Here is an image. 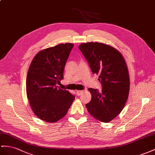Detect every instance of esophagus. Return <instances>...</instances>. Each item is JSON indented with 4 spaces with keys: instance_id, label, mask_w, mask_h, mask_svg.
<instances>
[{
    "instance_id": "esophagus-1",
    "label": "esophagus",
    "mask_w": 155,
    "mask_h": 155,
    "mask_svg": "<svg viewBox=\"0 0 155 155\" xmlns=\"http://www.w3.org/2000/svg\"><path fill=\"white\" fill-rule=\"evenodd\" d=\"M83 91L82 90H77V94L78 96H81V95L82 94Z\"/></svg>"
}]
</instances>
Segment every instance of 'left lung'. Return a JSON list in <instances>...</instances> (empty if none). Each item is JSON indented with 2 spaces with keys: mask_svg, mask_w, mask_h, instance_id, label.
Returning <instances> with one entry per match:
<instances>
[{
  "mask_svg": "<svg viewBox=\"0 0 155 155\" xmlns=\"http://www.w3.org/2000/svg\"><path fill=\"white\" fill-rule=\"evenodd\" d=\"M78 48L102 86L101 91L88 88L92 100L86 108L97 120L110 122L120 114L128 97L130 78L124 59L117 50L103 43H83Z\"/></svg>",
  "mask_w": 155,
  "mask_h": 155,
  "instance_id": "8db88e82",
  "label": "left lung"
}]
</instances>
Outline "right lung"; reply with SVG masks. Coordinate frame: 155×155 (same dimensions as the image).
Returning a JSON list of instances; mask_svg holds the SVG:
<instances>
[{
	"label": "right lung",
	"mask_w": 155,
	"mask_h": 155,
	"mask_svg": "<svg viewBox=\"0 0 155 155\" xmlns=\"http://www.w3.org/2000/svg\"><path fill=\"white\" fill-rule=\"evenodd\" d=\"M74 45L61 44L41 50L31 62L26 91L33 113L42 120L55 122L66 115L75 96L57 86Z\"/></svg>",
	"instance_id": "obj_1"
}]
</instances>
